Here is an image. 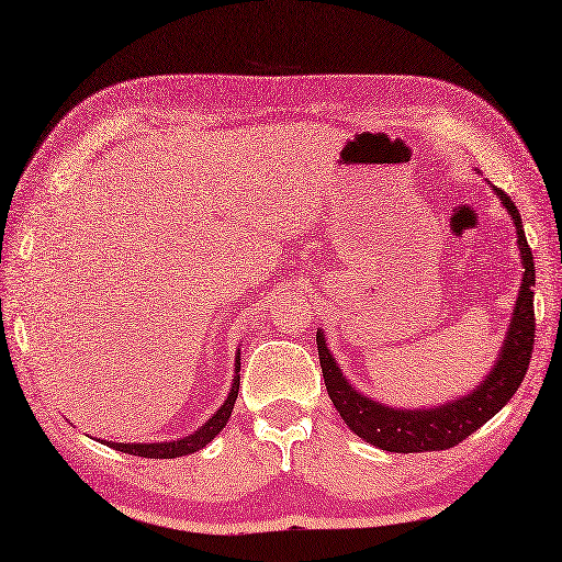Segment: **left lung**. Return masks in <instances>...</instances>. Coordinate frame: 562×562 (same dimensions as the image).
I'll return each instance as SVG.
<instances>
[{"instance_id":"obj_1","label":"left lung","mask_w":562,"mask_h":562,"mask_svg":"<svg viewBox=\"0 0 562 562\" xmlns=\"http://www.w3.org/2000/svg\"><path fill=\"white\" fill-rule=\"evenodd\" d=\"M493 190L497 198L503 200L505 210L509 212L512 222L517 226V244L521 254L524 278L515 312H512L507 338L503 342V350H499V357L495 360L493 372L487 374L485 381H481L469 396L437 405V408L420 411H403L376 403L350 386V381L342 376L340 367L333 360L324 333L316 330L321 372H324L328 396L333 405H336V411L340 413L345 425H348L357 437L369 441V445L396 453L451 449L469 435H473L475 429L483 427L495 413L503 411L507 401L515 396L517 389L521 386L533 352L536 270L531 248L527 244V236H524L519 210L503 190L495 186Z\"/></svg>"}]
</instances>
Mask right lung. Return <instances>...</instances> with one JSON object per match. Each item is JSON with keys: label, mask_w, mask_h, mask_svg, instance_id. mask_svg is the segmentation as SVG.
Wrapping results in <instances>:
<instances>
[{"label": "right lung", "mask_w": 562, "mask_h": 562, "mask_svg": "<svg viewBox=\"0 0 562 562\" xmlns=\"http://www.w3.org/2000/svg\"><path fill=\"white\" fill-rule=\"evenodd\" d=\"M238 355H241V352H236V364H234L236 376H234L229 396H226V401L222 403V408L214 413L200 429H195L193 435H188L183 439H173V441H154V445H123V441H109V445L117 451H123V453H133V457H145V459L188 457V453H195L198 449L210 445V441L222 432V427L226 425V420H229L232 411H234V403H236V396H238V381H241V376H238V372H241V362H238Z\"/></svg>", "instance_id": "1"}]
</instances>
